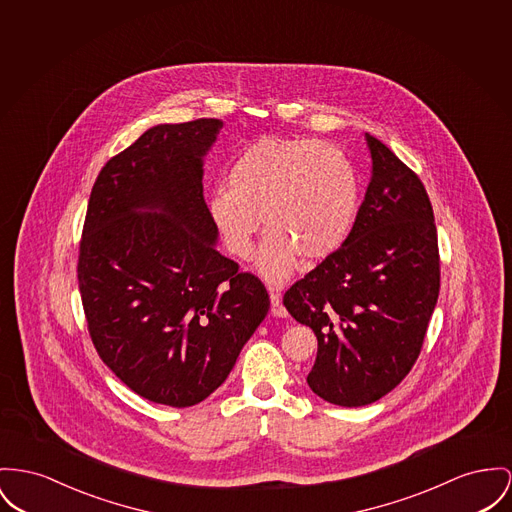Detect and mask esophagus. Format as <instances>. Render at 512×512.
<instances>
[{
	"label": "esophagus",
	"instance_id": "1",
	"mask_svg": "<svg viewBox=\"0 0 512 512\" xmlns=\"http://www.w3.org/2000/svg\"><path fill=\"white\" fill-rule=\"evenodd\" d=\"M268 291H270L273 316H277V318H285V316H287V308L283 307V303H281V293H279L277 289H273V287H268Z\"/></svg>",
	"mask_w": 512,
	"mask_h": 512
}]
</instances>
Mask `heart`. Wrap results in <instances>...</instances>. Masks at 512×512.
Here are the masks:
<instances>
[{
    "label": "heart",
    "instance_id": "b5f03b06",
    "mask_svg": "<svg viewBox=\"0 0 512 512\" xmlns=\"http://www.w3.org/2000/svg\"><path fill=\"white\" fill-rule=\"evenodd\" d=\"M229 188L209 194V217L227 250L240 260L254 254L262 219L268 237L258 268L281 281L299 256L334 254L357 221V171L340 147L314 137L262 136L244 145L227 171Z\"/></svg>",
    "mask_w": 512,
    "mask_h": 512
}]
</instances>
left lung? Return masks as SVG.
I'll list each match as a JSON object with an SVG mask.
<instances>
[{
    "instance_id": "8db88e82",
    "label": "left lung",
    "mask_w": 512,
    "mask_h": 512,
    "mask_svg": "<svg viewBox=\"0 0 512 512\" xmlns=\"http://www.w3.org/2000/svg\"><path fill=\"white\" fill-rule=\"evenodd\" d=\"M367 143L373 176L351 235L283 297L318 340L308 386L343 408L369 406L406 378L441 287L423 182L380 139L367 134Z\"/></svg>"
}]
</instances>
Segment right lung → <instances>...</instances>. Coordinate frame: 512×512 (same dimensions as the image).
<instances>
[{
    "mask_svg": "<svg viewBox=\"0 0 512 512\" xmlns=\"http://www.w3.org/2000/svg\"><path fill=\"white\" fill-rule=\"evenodd\" d=\"M223 122L147 130L99 172L77 279L104 365L141 398L200 404L266 318L264 283L215 248L202 157Z\"/></svg>",
    "mask_w": 512,
    "mask_h": 512,
    "instance_id": "add662e5",
    "label": "right lung"
}]
</instances>
